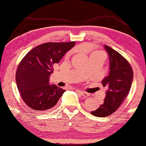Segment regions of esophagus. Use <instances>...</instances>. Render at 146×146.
Instances as JSON below:
<instances>
[{
    "instance_id": "34e87169",
    "label": "esophagus",
    "mask_w": 146,
    "mask_h": 146,
    "mask_svg": "<svg viewBox=\"0 0 146 146\" xmlns=\"http://www.w3.org/2000/svg\"><path fill=\"white\" fill-rule=\"evenodd\" d=\"M77 91H78V93H80V95H81L83 96V97H88V96L90 95H89L88 93H86V92H84V91H82L78 90Z\"/></svg>"
}]
</instances>
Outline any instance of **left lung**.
<instances>
[{
    "label": "left lung",
    "instance_id": "1",
    "mask_svg": "<svg viewBox=\"0 0 146 146\" xmlns=\"http://www.w3.org/2000/svg\"><path fill=\"white\" fill-rule=\"evenodd\" d=\"M104 48L110 58V72L102 81L106 88L104 102L91 113L98 117H106L115 112L129 93L133 71L128 61L122 55L107 45Z\"/></svg>",
    "mask_w": 146,
    "mask_h": 146
}]
</instances>
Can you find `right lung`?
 <instances>
[{
	"mask_svg": "<svg viewBox=\"0 0 146 146\" xmlns=\"http://www.w3.org/2000/svg\"><path fill=\"white\" fill-rule=\"evenodd\" d=\"M75 42H48L35 47L26 54L17 70L15 79L24 102L36 111L53 108L65 90L49 84L54 64L75 46Z\"/></svg>",
	"mask_w": 146,
	"mask_h": 146,
	"instance_id": "obj_1",
	"label": "right lung"
}]
</instances>
